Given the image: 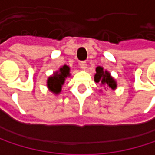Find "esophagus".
I'll return each mask as SVG.
<instances>
[{
    "instance_id": "obj_1",
    "label": "esophagus",
    "mask_w": 155,
    "mask_h": 155,
    "mask_svg": "<svg viewBox=\"0 0 155 155\" xmlns=\"http://www.w3.org/2000/svg\"><path fill=\"white\" fill-rule=\"evenodd\" d=\"M80 66L82 70H85L87 68V63L86 62H81L80 63Z\"/></svg>"
}]
</instances>
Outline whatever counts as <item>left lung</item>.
<instances>
[{
  "mask_svg": "<svg viewBox=\"0 0 155 155\" xmlns=\"http://www.w3.org/2000/svg\"><path fill=\"white\" fill-rule=\"evenodd\" d=\"M94 81L96 82H101L102 85L115 90L117 88V82L112 78L108 71H104L103 67L98 66L96 68V74L94 75Z\"/></svg>",
  "mask_w": 155,
  "mask_h": 155,
  "instance_id": "obj_1",
  "label": "left lung"
}]
</instances>
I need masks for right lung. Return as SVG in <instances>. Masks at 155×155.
Here are the masks:
<instances>
[{"label":"right lung","mask_w":155,"mask_h":155,"mask_svg":"<svg viewBox=\"0 0 155 155\" xmlns=\"http://www.w3.org/2000/svg\"><path fill=\"white\" fill-rule=\"evenodd\" d=\"M70 76V67L66 64L62 66L57 72L47 79V87L54 94H59L65 79Z\"/></svg>","instance_id":"1"}]
</instances>
